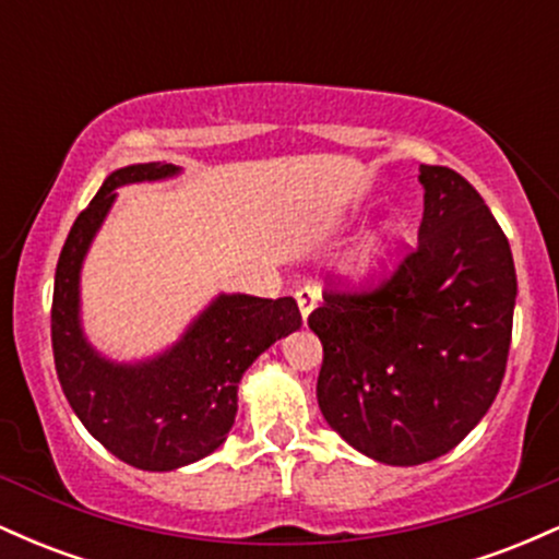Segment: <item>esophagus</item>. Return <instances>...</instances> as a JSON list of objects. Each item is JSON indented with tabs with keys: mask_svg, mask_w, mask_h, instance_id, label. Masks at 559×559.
<instances>
[{
	"mask_svg": "<svg viewBox=\"0 0 559 559\" xmlns=\"http://www.w3.org/2000/svg\"><path fill=\"white\" fill-rule=\"evenodd\" d=\"M297 305H299V312H301V320L307 323V318H310V312L316 310L318 305V292L316 288H299L297 292Z\"/></svg>",
	"mask_w": 559,
	"mask_h": 559,
	"instance_id": "obj_1",
	"label": "esophagus"
}]
</instances>
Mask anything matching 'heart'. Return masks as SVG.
Masks as SVG:
<instances>
[{
	"mask_svg": "<svg viewBox=\"0 0 559 559\" xmlns=\"http://www.w3.org/2000/svg\"><path fill=\"white\" fill-rule=\"evenodd\" d=\"M400 243V228L394 223H383L381 228L368 234L349 252V258L344 262V275L352 284H368L373 275L381 271V265L391 258V252Z\"/></svg>",
	"mask_w": 559,
	"mask_h": 559,
	"instance_id": "heart-1",
	"label": "heart"
}]
</instances>
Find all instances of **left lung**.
I'll list each match as a JSON object with an SVG mask.
<instances>
[{
    "label": "left lung",
    "instance_id": "8db88e82",
    "mask_svg": "<svg viewBox=\"0 0 559 559\" xmlns=\"http://www.w3.org/2000/svg\"><path fill=\"white\" fill-rule=\"evenodd\" d=\"M418 249L373 294H325L318 404L349 447L383 465L447 454L489 413L504 378L518 278L510 243L460 173L420 165Z\"/></svg>",
    "mask_w": 559,
    "mask_h": 559
}]
</instances>
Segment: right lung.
Wrapping results in <instances>:
<instances>
[{"label": "right lung", "mask_w": 559, "mask_h": 559, "mask_svg": "<svg viewBox=\"0 0 559 559\" xmlns=\"http://www.w3.org/2000/svg\"><path fill=\"white\" fill-rule=\"evenodd\" d=\"M178 165L136 163L112 170L75 217L55 273L52 349L60 386L86 431L118 460L165 473L197 463L226 441L239 381L265 349L299 331L292 297L215 294L176 342L139 360H115L88 342L81 271L118 189L181 176Z\"/></svg>", "instance_id": "obj_1"}]
</instances>
